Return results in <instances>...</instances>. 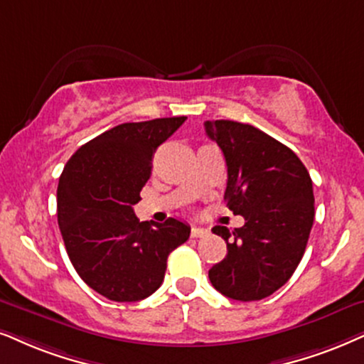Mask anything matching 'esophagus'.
<instances>
[{"instance_id":"obj_1","label":"esophagus","mask_w":364,"mask_h":364,"mask_svg":"<svg viewBox=\"0 0 364 364\" xmlns=\"http://www.w3.org/2000/svg\"><path fill=\"white\" fill-rule=\"evenodd\" d=\"M208 235V230L206 228H201V227H193L191 228V237L193 238H201V237H206Z\"/></svg>"}]
</instances>
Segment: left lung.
<instances>
[{
    "label": "left lung",
    "mask_w": 364,
    "mask_h": 364,
    "mask_svg": "<svg viewBox=\"0 0 364 364\" xmlns=\"http://www.w3.org/2000/svg\"><path fill=\"white\" fill-rule=\"evenodd\" d=\"M206 134L227 161V206L245 218L213 233L227 242V257L210 269L213 287L248 302L269 297L292 277L314 222L312 179L292 149L250 124L206 121Z\"/></svg>",
    "instance_id": "left-lung-1"
}]
</instances>
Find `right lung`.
Returning <instances> with one entry per match:
<instances>
[{
  "mask_svg": "<svg viewBox=\"0 0 364 364\" xmlns=\"http://www.w3.org/2000/svg\"><path fill=\"white\" fill-rule=\"evenodd\" d=\"M181 117L116 126L80 146L57 188L58 227L80 279L116 302L149 297L163 284L168 255L190 238L176 218L139 222L132 206L153 169V156Z\"/></svg>",
  "mask_w": 364,
  "mask_h": 364,
  "instance_id": "obj_1",
  "label": "right lung"
}]
</instances>
